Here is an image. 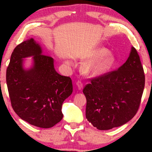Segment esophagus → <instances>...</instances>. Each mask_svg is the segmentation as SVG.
I'll list each match as a JSON object with an SVG mask.
<instances>
[{"label": "esophagus", "mask_w": 152, "mask_h": 152, "mask_svg": "<svg viewBox=\"0 0 152 152\" xmlns=\"http://www.w3.org/2000/svg\"><path fill=\"white\" fill-rule=\"evenodd\" d=\"M76 85H77V87L78 90H80V91L82 90L84 85H83V83L81 82V81H78V82L76 83Z\"/></svg>", "instance_id": "obj_1"}]
</instances>
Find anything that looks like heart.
<instances>
[{
	"mask_svg": "<svg viewBox=\"0 0 152 152\" xmlns=\"http://www.w3.org/2000/svg\"><path fill=\"white\" fill-rule=\"evenodd\" d=\"M107 50L102 48L95 49L90 54L91 60L86 62L84 66V72L88 75L97 77L104 74L113 67L114 62L109 56L104 55Z\"/></svg>",
	"mask_w": 152,
	"mask_h": 152,
	"instance_id": "obj_1",
	"label": "heart"
}]
</instances>
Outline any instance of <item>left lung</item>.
Instances as JSON below:
<instances>
[{
	"label": "left lung",
	"instance_id": "left-lung-1",
	"mask_svg": "<svg viewBox=\"0 0 152 152\" xmlns=\"http://www.w3.org/2000/svg\"><path fill=\"white\" fill-rule=\"evenodd\" d=\"M144 87V70L136 50L132 47L127 60L118 70L85 86L86 118L99 130L123 125L136 115Z\"/></svg>",
	"mask_w": 152,
	"mask_h": 152
}]
</instances>
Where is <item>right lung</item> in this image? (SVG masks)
I'll use <instances>...</instances> for the list:
<instances>
[{"label": "right lung", "instance_id": "add662e5", "mask_svg": "<svg viewBox=\"0 0 152 152\" xmlns=\"http://www.w3.org/2000/svg\"><path fill=\"white\" fill-rule=\"evenodd\" d=\"M28 57L33 58L26 68ZM6 82L12 108L22 120L48 129L63 118L62 104L72 94V80L56 71L53 58L43 55L41 45L33 38L14 48Z\"/></svg>", "mask_w": 152, "mask_h": 152}]
</instances>
